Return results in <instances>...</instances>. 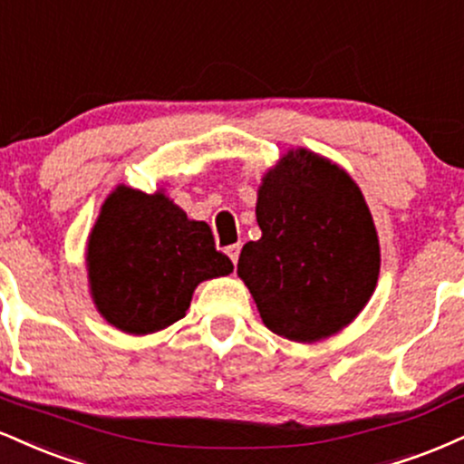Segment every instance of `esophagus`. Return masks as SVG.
I'll return each mask as SVG.
<instances>
[{
	"label": "esophagus",
	"mask_w": 464,
	"mask_h": 464,
	"mask_svg": "<svg viewBox=\"0 0 464 464\" xmlns=\"http://www.w3.org/2000/svg\"><path fill=\"white\" fill-rule=\"evenodd\" d=\"M239 250H242V246H239V244H233V246H227V255H228V259L233 261V264H237Z\"/></svg>",
	"instance_id": "34e87169"
}]
</instances>
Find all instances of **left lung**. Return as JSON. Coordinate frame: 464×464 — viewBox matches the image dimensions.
Returning a JSON list of instances; mask_svg holds the SVG:
<instances>
[{"label":"left lung","mask_w":464,"mask_h":464,"mask_svg":"<svg viewBox=\"0 0 464 464\" xmlns=\"http://www.w3.org/2000/svg\"><path fill=\"white\" fill-rule=\"evenodd\" d=\"M261 237L244 244L237 276L272 333L314 343L370 303L381 244L361 188L342 166L289 149L256 189Z\"/></svg>","instance_id":"left-lung-1"}]
</instances>
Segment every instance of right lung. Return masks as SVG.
Returning <instances> with one entry per match:
<instances>
[{
  "label": "right lung",
  "instance_id": "1",
  "mask_svg": "<svg viewBox=\"0 0 464 464\" xmlns=\"http://www.w3.org/2000/svg\"><path fill=\"white\" fill-rule=\"evenodd\" d=\"M86 270L103 320L150 334L181 320L198 283L231 275L233 264L216 250L208 222L189 220L164 189L116 186L88 236Z\"/></svg>",
  "mask_w": 464,
  "mask_h": 464
}]
</instances>
